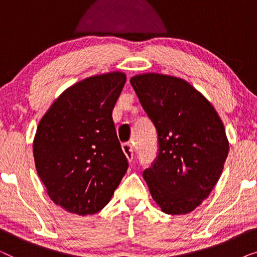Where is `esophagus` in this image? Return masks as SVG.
I'll return each instance as SVG.
<instances>
[{
    "mask_svg": "<svg viewBox=\"0 0 257 257\" xmlns=\"http://www.w3.org/2000/svg\"><path fill=\"white\" fill-rule=\"evenodd\" d=\"M121 150L122 152H124L125 157L127 158L128 161H131L133 159V154H135V146H133V144L131 143H124L121 145Z\"/></svg>",
    "mask_w": 257,
    "mask_h": 257,
    "instance_id": "1",
    "label": "esophagus"
}]
</instances>
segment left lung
Wrapping results in <instances>:
<instances>
[{
  "instance_id": "obj_1",
  "label": "left lung",
  "mask_w": 257,
  "mask_h": 257,
  "mask_svg": "<svg viewBox=\"0 0 257 257\" xmlns=\"http://www.w3.org/2000/svg\"><path fill=\"white\" fill-rule=\"evenodd\" d=\"M131 85L153 121L159 154L143 177L161 210L188 214L216 185L229 143L210 101L185 79L164 73L133 76Z\"/></svg>"
}]
</instances>
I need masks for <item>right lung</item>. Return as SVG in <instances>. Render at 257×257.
<instances>
[{"instance_id":"add662e5","label":"right lung","mask_w":257,"mask_h":257,"mask_svg":"<svg viewBox=\"0 0 257 257\" xmlns=\"http://www.w3.org/2000/svg\"><path fill=\"white\" fill-rule=\"evenodd\" d=\"M125 82L121 71L79 80L59 94L37 126V174L49 198L66 212H99L127 171L112 119Z\"/></svg>"}]
</instances>
